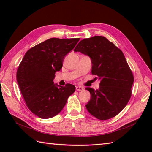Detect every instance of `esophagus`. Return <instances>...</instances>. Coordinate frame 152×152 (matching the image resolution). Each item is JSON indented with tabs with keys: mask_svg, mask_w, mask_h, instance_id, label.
I'll return each mask as SVG.
<instances>
[{
	"mask_svg": "<svg viewBox=\"0 0 152 152\" xmlns=\"http://www.w3.org/2000/svg\"><path fill=\"white\" fill-rule=\"evenodd\" d=\"M76 90L79 91H82L84 90V88L81 86H76Z\"/></svg>",
	"mask_w": 152,
	"mask_h": 152,
	"instance_id": "esophagus-1",
	"label": "esophagus"
}]
</instances>
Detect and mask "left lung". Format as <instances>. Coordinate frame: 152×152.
<instances>
[{"label":"left lung","instance_id":"1","mask_svg":"<svg viewBox=\"0 0 152 152\" xmlns=\"http://www.w3.org/2000/svg\"><path fill=\"white\" fill-rule=\"evenodd\" d=\"M74 51L91 58V72L100 80L98 89L86 88L91 93L87 111L99 120L116 116L129 101L134 82L122 50L104 37L94 36L80 40Z\"/></svg>","mask_w":152,"mask_h":152}]
</instances>
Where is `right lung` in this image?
<instances>
[{
    "instance_id": "obj_1",
    "label": "right lung",
    "mask_w": 152,
    "mask_h": 152,
    "mask_svg": "<svg viewBox=\"0 0 152 152\" xmlns=\"http://www.w3.org/2000/svg\"><path fill=\"white\" fill-rule=\"evenodd\" d=\"M79 40L49 39L30 49L23 58L17 70V82L27 107L39 118L56 116L75 91L73 85L62 87L53 80L65 56Z\"/></svg>"
}]
</instances>
